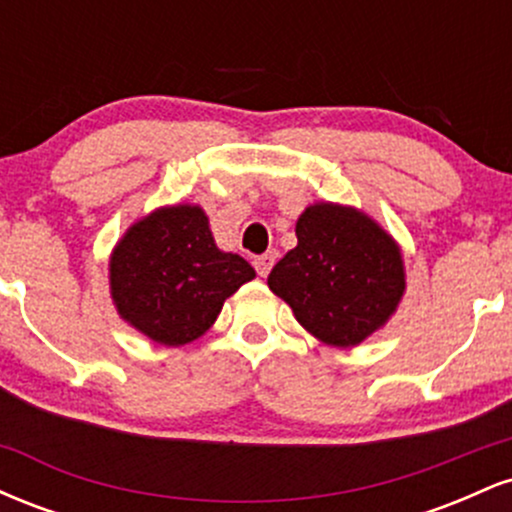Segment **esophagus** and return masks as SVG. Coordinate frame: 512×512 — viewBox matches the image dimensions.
<instances>
[{"label": "esophagus", "instance_id": "obj_1", "mask_svg": "<svg viewBox=\"0 0 512 512\" xmlns=\"http://www.w3.org/2000/svg\"><path fill=\"white\" fill-rule=\"evenodd\" d=\"M274 262H276V252H274V250H269V252H264V255L255 257V269H257V274L267 276L269 272H272Z\"/></svg>", "mask_w": 512, "mask_h": 512}]
</instances>
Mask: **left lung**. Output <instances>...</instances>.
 <instances>
[{
    "mask_svg": "<svg viewBox=\"0 0 512 512\" xmlns=\"http://www.w3.org/2000/svg\"><path fill=\"white\" fill-rule=\"evenodd\" d=\"M296 238L267 284L305 330L346 349L390 320L407 286L390 233L354 207L320 202L303 211Z\"/></svg>",
    "mask_w": 512,
    "mask_h": 512,
    "instance_id": "obj_1",
    "label": "left lung"
}]
</instances>
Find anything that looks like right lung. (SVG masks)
<instances>
[{"label":"right lung","mask_w":512,"mask_h":512,"mask_svg":"<svg viewBox=\"0 0 512 512\" xmlns=\"http://www.w3.org/2000/svg\"><path fill=\"white\" fill-rule=\"evenodd\" d=\"M255 269L216 248L199 207L175 204L134 223L110 257V296L117 313L151 342L182 346L214 325L223 301Z\"/></svg>","instance_id":"obj_1"}]
</instances>
